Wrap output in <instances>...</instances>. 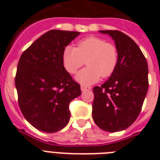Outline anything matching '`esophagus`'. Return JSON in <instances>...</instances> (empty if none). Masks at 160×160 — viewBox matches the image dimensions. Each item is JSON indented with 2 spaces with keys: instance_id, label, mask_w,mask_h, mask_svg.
Segmentation results:
<instances>
[{
  "instance_id": "1",
  "label": "esophagus",
  "mask_w": 160,
  "mask_h": 160,
  "mask_svg": "<svg viewBox=\"0 0 160 160\" xmlns=\"http://www.w3.org/2000/svg\"><path fill=\"white\" fill-rule=\"evenodd\" d=\"M80 89L82 91H89V90H91V87L90 86H87V85H81L80 86Z\"/></svg>"
}]
</instances>
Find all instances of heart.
<instances>
[{
  "label": "heart",
  "instance_id": "b5f03b06",
  "mask_svg": "<svg viewBox=\"0 0 160 160\" xmlns=\"http://www.w3.org/2000/svg\"><path fill=\"white\" fill-rule=\"evenodd\" d=\"M87 61L75 76L78 82L85 85L95 84L101 76L108 77L114 72L118 63L116 47L97 36L80 40L77 46L68 45L62 51V63L68 73L75 74Z\"/></svg>",
  "mask_w": 160,
  "mask_h": 160
}]
</instances>
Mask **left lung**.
Returning a JSON list of instances; mask_svg holds the SVG:
<instances>
[{
	"instance_id": "left-lung-1",
	"label": "left lung",
	"mask_w": 160,
	"mask_h": 160,
	"mask_svg": "<svg viewBox=\"0 0 160 160\" xmlns=\"http://www.w3.org/2000/svg\"><path fill=\"white\" fill-rule=\"evenodd\" d=\"M100 32L114 41L118 63L109 80L93 89V119L105 131H121L130 126L141 111L149 87L148 64L129 36L119 31Z\"/></svg>"
}]
</instances>
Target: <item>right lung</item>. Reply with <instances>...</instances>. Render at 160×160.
<instances>
[{"mask_svg":"<svg viewBox=\"0 0 160 160\" xmlns=\"http://www.w3.org/2000/svg\"><path fill=\"white\" fill-rule=\"evenodd\" d=\"M80 32L51 30L39 37L19 60L15 84L24 117L36 129L55 133L69 123V104L81 95L62 63V51Z\"/></svg>","mask_w":160,"mask_h":160,"instance_id":"add662e5","label":"right lung"}]
</instances>
